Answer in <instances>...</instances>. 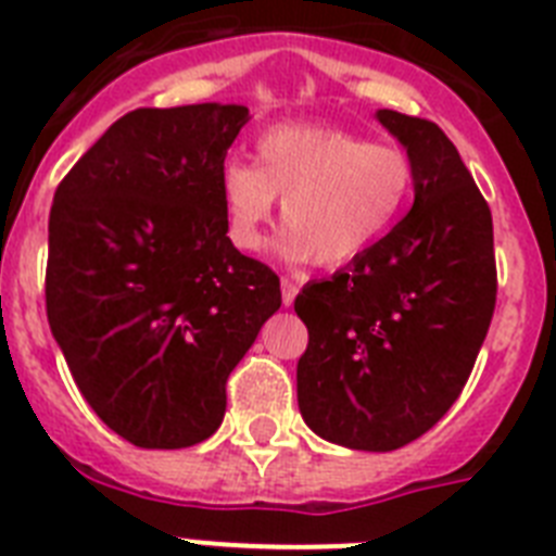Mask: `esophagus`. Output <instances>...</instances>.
<instances>
[{
	"label": "esophagus",
	"mask_w": 556,
	"mask_h": 556,
	"mask_svg": "<svg viewBox=\"0 0 556 556\" xmlns=\"http://www.w3.org/2000/svg\"><path fill=\"white\" fill-rule=\"evenodd\" d=\"M279 288H282V305H293L296 293H300V286H296L293 279H282V282H279Z\"/></svg>",
	"instance_id": "esophagus-1"
}]
</instances>
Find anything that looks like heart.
<instances>
[{"label":"heart","mask_w":556,"mask_h":556,"mask_svg":"<svg viewBox=\"0 0 556 556\" xmlns=\"http://www.w3.org/2000/svg\"><path fill=\"white\" fill-rule=\"evenodd\" d=\"M413 157L393 143L321 127H274L256 138V163L228 157L220 203L228 240L263 249L265 226L282 198L288 263L344 265L376 245L413 198Z\"/></svg>","instance_id":"1"}]
</instances>
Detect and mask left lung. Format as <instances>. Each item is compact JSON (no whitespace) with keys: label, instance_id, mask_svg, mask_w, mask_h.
<instances>
[{"label":"left lung","instance_id":"1","mask_svg":"<svg viewBox=\"0 0 556 556\" xmlns=\"http://www.w3.org/2000/svg\"><path fill=\"white\" fill-rule=\"evenodd\" d=\"M413 157V208L367 254L307 282L293 302L307 350L296 365L305 424L330 444L390 452L455 404L497 296L492 212L432 121L376 112Z\"/></svg>","mask_w":556,"mask_h":556}]
</instances>
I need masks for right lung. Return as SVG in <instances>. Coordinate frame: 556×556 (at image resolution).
<instances>
[{
    "label": "right lung",
    "instance_id": "add662e5",
    "mask_svg": "<svg viewBox=\"0 0 556 556\" xmlns=\"http://www.w3.org/2000/svg\"><path fill=\"white\" fill-rule=\"evenodd\" d=\"M242 104L132 110L55 189L48 321L78 390L141 450L217 432L226 381L282 305L268 265L228 240L220 169Z\"/></svg>",
    "mask_w": 556,
    "mask_h": 556
}]
</instances>
